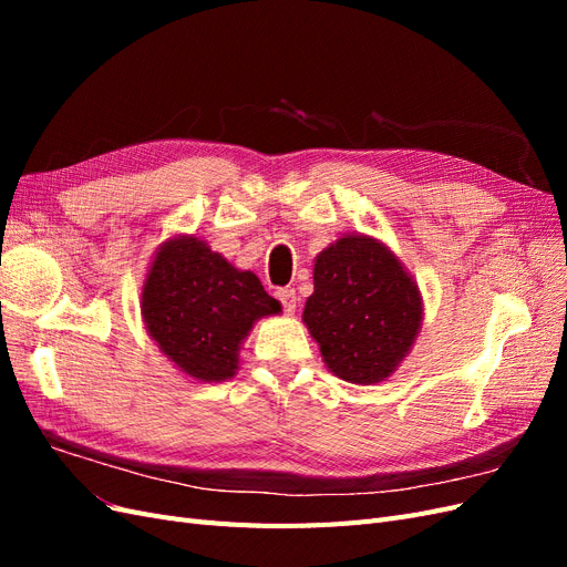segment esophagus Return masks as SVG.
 I'll list each match as a JSON object with an SVG mask.
<instances>
[{"instance_id":"esophagus-1","label":"esophagus","mask_w":567,"mask_h":567,"mask_svg":"<svg viewBox=\"0 0 567 567\" xmlns=\"http://www.w3.org/2000/svg\"><path fill=\"white\" fill-rule=\"evenodd\" d=\"M277 298L281 300L284 310H286L288 315H293V312H296V307H298V296H296V290H293V288H281L279 293H277Z\"/></svg>"}]
</instances>
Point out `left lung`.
<instances>
[{
	"label": "left lung",
	"instance_id": "1",
	"mask_svg": "<svg viewBox=\"0 0 567 567\" xmlns=\"http://www.w3.org/2000/svg\"><path fill=\"white\" fill-rule=\"evenodd\" d=\"M302 321L326 367L354 385L388 381L421 331L423 298L383 241L346 234L315 260V293Z\"/></svg>",
	"mask_w": 567,
	"mask_h": 567
}]
</instances>
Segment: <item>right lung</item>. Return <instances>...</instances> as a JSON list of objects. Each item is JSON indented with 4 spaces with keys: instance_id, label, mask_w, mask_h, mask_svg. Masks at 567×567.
<instances>
[{
    "instance_id": "obj_1",
    "label": "right lung",
    "mask_w": 567,
    "mask_h": 567,
    "mask_svg": "<svg viewBox=\"0 0 567 567\" xmlns=\"http://www.w3.org/2000/svg\"><path fill=\"white\" fill-rule=\"evenodd\" d=\"M252 271L236 269L203 238L179 234L153 255L142 286V319L161 352L188 379L227 381L252 323L279 315Z\"/></svg>"
}]
</instances>
